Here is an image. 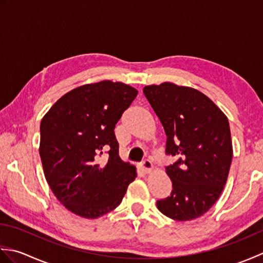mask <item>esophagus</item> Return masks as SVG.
I'll list each match as a JSON object with an SVG mask.
<instances>
[{
    "instance_id": "34e87169",
    "label": "esophagus",
    "mask_w": 263,
    "mask_h": 263,
    "mask_svg": "<svg viewBox=\"0 0 263 263\" xmlns=\"http://www.w3.org/2000/svg\"><path fill=\"white\" fill-rule=\"evenodd\" d=\"M141 167H142V170L146 172V173H150V172L153 171V163L149 159H146V160H143L142 163H141Z\"/></svg>"
}]
</instances>
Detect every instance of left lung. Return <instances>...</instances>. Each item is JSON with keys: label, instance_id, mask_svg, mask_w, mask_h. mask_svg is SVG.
Instances as JSON below:
<instances>
[{"label": "left lung", "instance_id": "left-lung-1", "mask_svg": "<svg viewBox=\"0 0 263 263\" xmlns=\"http://www.w3.org/2000/svg\"><path fill=\"white\" fill-rule=\"evenodd\" d=\"M143 93L166 133L170 197L157 201L161 214L185 221L205 214L219 198L233 158L230 123L211 99L197 89L164 82Z\"/></svg>", "mask_w": 263, "mask_h": 263}]
</instances>
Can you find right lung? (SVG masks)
I'll return each instance as SVG.
<instances>
[{"mask_svg":"<svg viewBox=\"0 0 263 263\" xmlns=\"http://www.w3.org/2000/svg\"><path fill=\"white\" fill-rule=\"evenodd\" d=\"M138 90L109 80L78 87L41 122L44 174L61 203L93 219L114 210L137 177L119 156L114 128Z\"/></svg>","mask_w":263,"mask_h":263,"instance_id":"add662e5","label":"right lung"}]
</instances>
